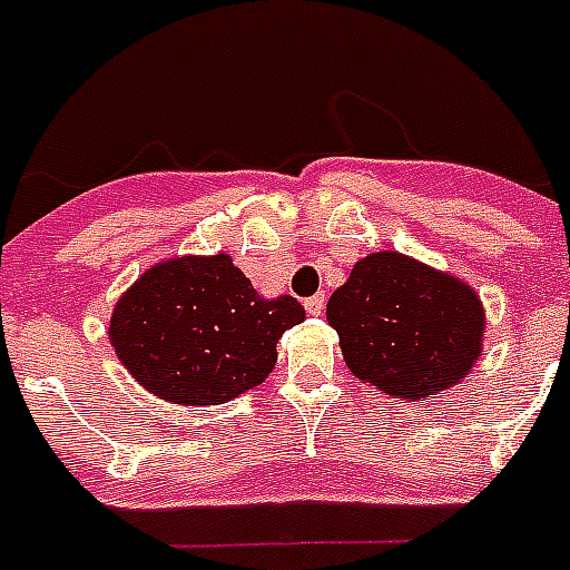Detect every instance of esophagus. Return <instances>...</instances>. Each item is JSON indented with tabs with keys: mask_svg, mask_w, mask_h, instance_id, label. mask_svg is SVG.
Instances as JSON below:
<instances>
[{
	"mask_svg": "<svg viewBox=\"0 0 570 570\" xmlns=\"http://www.w3.org/2000/svg\"><path fill=\"white\" fill-rule=\"evenodd\" d=\"M304 307H307L309 316H322V313H325V295H313V298L304 301Z\"/></svg>",
	"mask_w": 570,
	"mask_h": 570,
	"instance_id": "obj_1",
	"label": "esophagus"
}]
</instances>
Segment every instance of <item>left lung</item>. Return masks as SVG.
Masks as SVG:
<instances>
[{
    "instance_id": "obj_1",
    "label": "left lung",
    "mask_w": 570,
    "mask_h": 570,
    "mask_svg": "<svg viewBox=\"0 0 570 570\" xmlns=\"http://www.w3.org/2000/svg\"><path fill=\"white\" fill-rule=\"evenodd\" d=\"M360 381L421 401L451 390L483 354V304L465 281L397 252L368 254L327 301Z\"/></svg>"
}]
</instances>
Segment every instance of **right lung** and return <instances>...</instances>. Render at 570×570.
<instances>
[{
  "label": "right lung",
  "mask_w": 570,
  "mask_h": 570,
  "mask_svg": "<svg viewBox=\"0 0 570 570\" xmlns=\"http://www.w3.org/2000/svg\"><path fill=\"white\" fill-rule=\"evenodd\" d=\"M304 316L293 295L263 298L228 254H193L142 272L117 301L108 336L142 390L210 406L261 386L277 340Z\"/></svg>",
  "instance_id": "right-lung-1"
}]
</instances>
